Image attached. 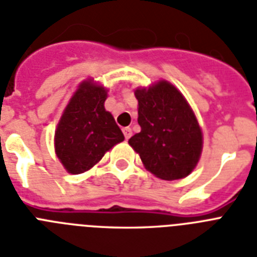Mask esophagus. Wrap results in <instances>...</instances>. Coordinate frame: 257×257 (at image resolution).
Returning <instances> with one entry per match:
<instances>
[{
	"label": "esophagus",
	"mask_w": 257,
	"mask_h": 257,
	"mask_svg": "<svg viewBox=\"0 0 257 257\" xmlns=\"http://www.w3.org/2000/svg\"><path fill=\"white\" fill-rule=\"evenodd\" d=\"M122 133H124V137L126 140L131 139V136H132V129L129 128V126H126V128L122 129Z\"/></svg>",
	"instance_id": "1"
}]
</instances>
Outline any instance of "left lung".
I'll use <instances>...</instances> for the list:
<instances>
[{"label": "left lung", "mask_w": 257, "mask_h": 257, "mask_svg": "<svg viewBox=\"0 0 257 257\" xmlns=\"http://www.w3.org/2000/svg\"><path fill=\"white\" fill-rule=\"evenodd\" d=\"M141 132L129 139L150 173L165 181L185 178L197 166L202 131L178 89L168 81L136 89Z\"/></svg>", "instance_id": "8db88e82"}]
</instances>
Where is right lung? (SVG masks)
<instances>
[{
	"mask_svg": "<svg viewBox=\"0 0 257 257\" xmlns=\"http://www.w3.org/2000/svg\"><path fill=\"white\" fill-rule=\"evenodd\" d=\"M107 89L83 81L71 97L55 132V152L68 173L92 168L105 152L124 140L113 116L105 110Z\"/></svg>",
	"mask_w": 257,
	"mask_h": 257,
	"instance_id": "1",
	"label": "right lung"
}]
</instances>
